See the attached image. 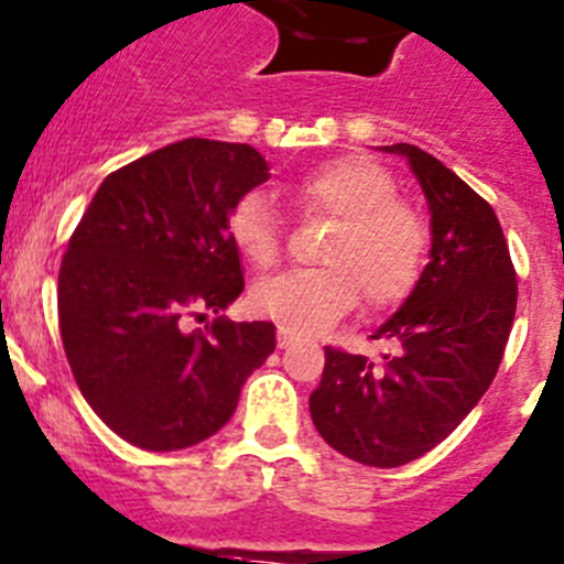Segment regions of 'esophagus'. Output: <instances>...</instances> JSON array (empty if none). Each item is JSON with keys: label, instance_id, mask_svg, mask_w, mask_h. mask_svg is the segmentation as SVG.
<instances>
[{"label": "esophagus", "instance_id": "esophagus-1", "mask_svg": "<svg viewBox=\"0 0 564 564\" xmlns=\"http://www.w3.org/2000/svg\"><path fill=\"white\" fill-rule=\"evenodd\" d=\"M293 340H296V335H293L291 329H285V327H279V329H276V344H279V349H288V346H291Z\"/></svg>", "mask_w": 564, "mask_h": 564}]
</instances>
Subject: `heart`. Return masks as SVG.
I'll list each match as a JSON object with an SVG mask.
<instances>
[{
  "mask_svg": "<svg viewBox=\"0 0 564 564\" xmlns=\"http://www.w3.org/2000/svg\"><path fill=\"white\" fill-rule=\"evenodd\" d=\"M299 209L327 215L335 231L318 262L260 282L251 310L299 335H313L349 316L364 296L380 313L405 302L427 265L431 231L420 212L400 200L397 178L369 156H338L299 175L285 189ZM235 248L260 271L282 254V226L265 195L246 193L226 218Z\"/></svg>",
  "mask_w": 564,
  "mask_h": 564,
  "instance_id": "1",
  "label": "heart"
}]
</instances>
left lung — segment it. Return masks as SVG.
Here are the masks:
<instances>
[{
	"instance_id": "left-lung-1",
	"label": "left lung",
	"mask_w": 564,
	"mask_h": 564,
	"mask_svg": "<svg viewBox=\"0 0 564 564\" xmlns=\"http://www.w3.org/2000/svg\"><path fill=\"white\" fill-rule=\"evenodd\" d=\"M405 156L431 209V262L420 285L371 338L380 364L327 346L310 416L324 442L366 467H400L451 436L498 375L518 279L492 206L416 144Z\"/></svg>"
}]
</instances>
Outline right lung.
<instances>
[{
	"label": "right lung",
	"mask_w": 564,
	"mask_h": 564,
	"mask_svg": "<svg viewBox=\"0 0 564 564\" xmlns=\"http://www.w3.org/2000/svg\"><path fill=\"white\" fill-rule=\"evenodd\" d=\"M251 144L181 139L113 170L83 212L58 273L66 360L91 411L142 451L218 433L248 375L276 349L271 322H229L242 293L226 218L268 181ZM206 308L204 330L186 318Z\"/></svg>",
	"instance_id": "1"
}]
</instances>
